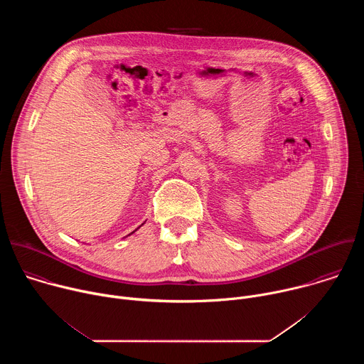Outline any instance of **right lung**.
Listing matches in <instances>:
<instances>
[{"label":"right lung","mask_w":364,"mask_h":364,"mask_svg":"<svg viewBox=\"0 0 364 364\" xmlns=\"http://www.w3.org/2000/svg\"><path fill=\"white\" fill-rule=\"evenodd\" d=\"M132 233H134V232H132Z\"/></svg>","instance_id":"right-lung-1"}]
</instances>
